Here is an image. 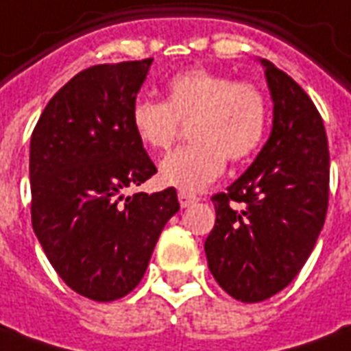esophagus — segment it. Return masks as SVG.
<instances>
[{
  "mask_svg": "<svg viewBox=\"0 0 351 351\" xmlns=\"http://www.w3.org/2000/svg\"><path fill=\"white\" fill-rule=\"evenodd\" d=\"M178 199H180L181 208H187L191 204H195V202H199V197H195V195H191V193H185V191H180L178 193Z\"/></svg>",
  "mask_w": 351,
  "mask_h": 351,
  "instance_id": "obj_1",
  "label": "esophagus"
}]
</instances>
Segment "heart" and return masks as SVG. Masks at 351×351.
I'll return each instance as SVG.
<instances>
[{
    "instance_id": "1",
    "label": "heart",
    "mask_w": 351,
    "mask_h": 351,
    "mask_svg": "<svg viewBox=\"0 0 351 351\" xmlns=\"http://www.w3.org/2000/svg\"><path fill=\"white\" fill-rule=\"evenodd\" d=\"M187 122L193 143L168 154L158 178L170 187L199 191L223 171L226 158L243 162L262 147L269 103L252 82L191 69L168 82L166 101L139 99L132 108L135 135L152 151H168Z\"/></svg>"
}]
</instances>
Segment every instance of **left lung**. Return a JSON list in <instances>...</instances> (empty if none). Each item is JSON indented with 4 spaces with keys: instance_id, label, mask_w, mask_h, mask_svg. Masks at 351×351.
<instances>
[{
    "instance_id": "left-lung-1",
    "label": "left lung",
    "mask_w": 351,
    "mask_h": 351,
    "mask_svg": "<svg viewBox=\"0 0 351 351\" xmlns=\"http://www.w3.org/2000/svg\"><path fill=\"white\" fill-rule=\"evenodd\" d=\"M273 130L252 166L212 197L216 223L204 243L208 267L235 300L271 298L298 275L328 208V145L323 118L294 80L262 60Z\"/></svg>"
}]
</instances>
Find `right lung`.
<instances>
[{
  "label": "right lung",
  "instance_id": "1",
  "mask_svg": "<svg viewBox=\"0 0 351 351\" xmlns=\"http://www.w3.org/2000/svg\"><path fill=\"white\" fill-rule=\"evenodd\" d=\"M151 62L78 72L51 97L30 139L34 233L60 279L89 300L134 291L180 210L173 187L124 197L156 173L132 125Z\"/></svg>",
  "mask_w": 351,
  "mask_h": 351
}]
</instances>
